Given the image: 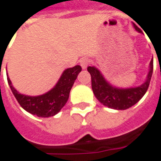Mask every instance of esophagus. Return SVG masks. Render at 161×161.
Listing matches in <instances>:
<instances>
[{
	"label": "esophagus",
	"instance_id": "1",
	"mask_svg": "<svg viewBox=\"0 0 161 161\" xmlns=\"http://www.w3.org/2000/svg\"><path fill=\"white\" fill-rule=\"evenodd\" d=\"M80 66H81L83 69H86L87 66L89 65V59L87 58H83L80 60Z\"/></svg>",
	"mask_w": 161,
	"mask_h": 161
}]
</instances>
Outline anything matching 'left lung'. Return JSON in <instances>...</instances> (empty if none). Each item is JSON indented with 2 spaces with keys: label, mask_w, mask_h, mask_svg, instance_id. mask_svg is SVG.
Here are the masks:
<instances>
[{
  "label": "left lung",
  "mask_w": 161,
  "mask_h": 161,
  "mask_svg": "<svg viewBox=\"0 0 161 161\" xmlns=\"http://www.w3.org/2000/svg\"><path fill=\"white\" fill-rule=\"evenodd\" d=\"M133 26L136 31L141 32V30L136 24L133 23ZM87 71L91 75V85L94 95L100 103L108 108L125 110L137 103L147 91L153 71V60L152 59L150 62V70L146 80L141 86L136 87L118 88L113 87L95 66H88Z\"/></svg>",
  "instance_id": "left-lung-1"
}]
</instances>
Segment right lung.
I'll return each instance as SVG.
<instances>
[{
    "label": "right lung",
    "mask_w": 161,
    "mask_h": 161,
    "mask_svg": "<svg viewBox=\"0 0 161 161\" xmlns=\"http://www.w3.org/2000/svg\"><path fill=\"white\" fill-rule=\"evenodd\" d=\"M80 71V66L67 68L63 72L61 77L53 89L37 96L21 95L12 86L8 76H7V79L11 91L22 108L36 116L49 117L56 115L65 106L69 98L71 88Z\"/></svg>",
    "instance_id": "obj_1"
}]
</instances>
